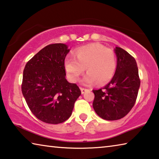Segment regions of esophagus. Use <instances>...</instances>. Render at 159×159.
<instances>
[{"label":"esophagus","mask_w":159,"mask_h":159,"mask_svg":"<svg viewBox=\"0 0 159 159\" xmlns=\"http://www.w3.org/2000/svg\"><path fill=\"white\" fill-rule=\"evenodd\" d=\"M80 90H81L82 94H84L86 91L88 90V89H86V88H80Z\"/></svg>","instance_id":"1"}]
</instances>
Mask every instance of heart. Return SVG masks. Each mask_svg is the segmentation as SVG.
<instances>
[{
	"label": "heart",
	"mask_w": 159,
	"mask_h": 159,
	"mask_svg": "<svg viewBox=\"0 0 159 159\" xmlns=\"http://www.w3.org/2000/svg\"><path fill=\"white\" fill-rule=\"evenodd\" d=\"M74 57L66 56L64 66L67 76L71 82H77L85 71L88 73L83 79L85 85L109 82L116 69V57L114 50L99 43H91L78 48Z\"/></svg>",
	"instance_id": "obj_1"
}]
</instances>
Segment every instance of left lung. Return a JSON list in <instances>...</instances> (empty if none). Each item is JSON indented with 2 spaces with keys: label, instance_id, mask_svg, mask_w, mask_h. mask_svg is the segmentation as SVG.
Instances as JSON below:
<instances>
[{
  "label": "left lung",
  "instance_id": "8db88e82",
  "mask_svg": "<svg viewBox=\"0 0 159 159\" xmlns=\"http://www.w3.org/2000/svg\"><path fill=\"white\" fill-rule=\"evenodd\" d=\"M117 66L114 77L108 84L95 94L93 107L99 117L107 120L120 119L135 104L140 85L136 61L121 48L116 47Z\"/></svg>",
  "mask_w": 159,
  "mask_h": 159
}]
</instances>
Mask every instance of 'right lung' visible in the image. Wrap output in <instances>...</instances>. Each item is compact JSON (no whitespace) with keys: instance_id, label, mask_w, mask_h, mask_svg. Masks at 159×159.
Wrapping results in <instances>:
<instances>
[{"instance_id":"add662e5","label":"right lung","mask_w":159,"mask_h":159,"mask_svg":"<svg viewBox=\"0 0 159 159\" xmlns=\"http://www.w3.org/2000/svg\"><path fill=\"white\" fill-rule=\"evenodd\" d=\"M69 52L63 43L48 45L28 61L21 92L29 109L41 121L58 124L71 116L81 92L65 79L64 62Z\"/></svg>"}]
</instances>
